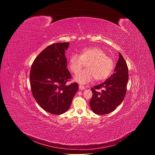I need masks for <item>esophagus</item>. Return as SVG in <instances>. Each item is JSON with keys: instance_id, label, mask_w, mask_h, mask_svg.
<instances>
[{"instance_id": "esophagus-1", "label": "esophagus", "mask_w": 155, "mask_h": 155, "mask_svg": "<svg viewBox=\"0 0 155 155\" xmlns=\"http://www.w3.org/2000/svg\"><path fill=\"white\" fill-rule=\"evenodd\" d=\"M79 89L81 90H84V86L81 85V84H80L79 85Z\"/></svg>"}]
</instances>
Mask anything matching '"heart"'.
I'll return each instance as SVG.
<instances>
[{"label":"heart","instance_id":"1","mask_svg":"<svg viewBox=\"0 0 155 155\" xmlns=\"http://www.w3.org/2000/svg\"><path fill=\"white\" fill-rule=\"evenodd\" d=\"M87 64V69L77 74L74 80L81 84L96 80H103L112 73L114 63L105 52L98 47H90L83 49L80 55L74 53L69 59V68L76 74Z\"/></svg>","mask_w":155,"mask_h":155}]
</instances>
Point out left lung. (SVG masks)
I'll return each mask as SVG.
<instances>
[{"label": "left lung", "instance_id": "8db88e82", "mask_svg": "<svg viewBox=\"0 0 155 155\" xmlns=\"http://www.w3.org/2000/svg\"><path fill=\"white\" fill-rule=\"evenodd\" d=\"M128 78L127 64L119 53L114 74L103 83L91 88L93 96L90 104L93 112L103 115L114 111L125 97ZM101 88L103 90L101 93L97 91Z\"/></svg>", "mask_w": 155, "mask_h": 155}]
</instances>
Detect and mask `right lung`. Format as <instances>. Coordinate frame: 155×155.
<instances>
[{"label": "right lung", "instance_id": "add662e5", "mask_svg": "<svg viewBox=\"0 0 155 155\" xmlns=\"http://www.w3.org/2000/svg\"><path fill=\"white\" fill-rule=\"evenodd\" d=\"M69 45V42L50 45L37 56L31 66L32 95L44 110L53 115L68 111L78 90L77 83H67L72 77L65 56Z\"/></svg>", "mask_w": 155, "mask_h": 155}]
</instances>
